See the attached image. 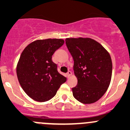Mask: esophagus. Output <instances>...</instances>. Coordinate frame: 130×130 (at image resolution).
I'll return each mask as SVG.
<instances>
[{"label": "esophagus", "mask_w": 130, "mask_h": 130, "mask_svg": "<svg viewBox=\"0 0 130 130\" xmlns=\"http://www.w3.org/2000/svg\"><path fill=\"white\" fill-rule=\"evenodd\" d=\"M71 75H72V72H71V71H69L67 73V76H68V77L70 78V76H71Z\"/></svg>", "instance_id": "34e87169"}]
</instances>
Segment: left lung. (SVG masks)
I'll return each mask as SVG.
<instances>
[{"label": "left lung", "mask_w": 130, "mask_h": 130, "mask_svg": "<svg viewBox=\"0 0 130 130\" xmlns=\"http://www.w3.org/2000/svg\"><path fill=\"white\" fill-rule=\"evenodd\" d=\"M66 44L74 60L73 70L78 80L73 95L84 104L100 100L111 81L110 55L100 43L91 38H66Z\"/></svg>", "instance_id": "obj_1"}]
</instances>
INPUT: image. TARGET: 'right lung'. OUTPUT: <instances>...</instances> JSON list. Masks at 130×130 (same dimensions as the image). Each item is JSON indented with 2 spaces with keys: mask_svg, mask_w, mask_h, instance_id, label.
Returning <instances> with one entry per match:
<instances>
[{
  "mask_svg": "<svg viewBox=\"0 0 130 130\" xmlns=\"http://www.w3.org/2000/svg\"><path fill=\"white\" fill-rule=\"evenodd\" d=\"M64 43L62 39H38L28 44L21 54L17 77L25 92L35 101L50 100L66 81L52 60L53 54Z\"/></svg>",
  "mask_w": 130,
  "mask_h": 130,
  "instance_id": "1",
  "label": "right lung"
}]
</instances>
